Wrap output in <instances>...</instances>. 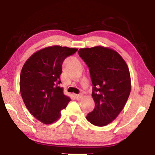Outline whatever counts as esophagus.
<instances>
[{
  "instance_id": "obj_1",
  "label": "esophagus",
  "mask_w": 155,
  "mask_h": 155,
  "mask_svg": "<svg viewBox=\"0 0 155 155\" xmlns=\"http://www.w3.org/2000/svg\"><path fill=\"white\" fill-rule=\"evenodd\" d=\"M82 97H83V95H82V94L75 95V98H76V99H77V100H80V99L82 98Z\"/></svg>"
}]
</instances>
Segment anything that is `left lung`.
<instances>
[{
  "instance_id": "obj_1",
  "label": "left lung",
  "mask_w": 155,
  "mask_h": 155,
  "mask_svg": "<svg viewBox=\"0 0 155 155\" xmlns=\"http://www.w3.org/2000/svg\"><path fill=\"white\" fill-rule=\"evenodd\" d=\"M78 54L90 69L94 110L87 120L97 126L111 123L124 109L131 90L128 65L119 54L98 46L80 48Z\"/></svg>"
}]
</instances>
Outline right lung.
<instances>
[{"label":"right lung","instance_id":"1","mask_svg":"<svg viewBox=\"0 0 155 155\" xmlns=\"http://www.w3.org/2000/svg\"><path fill=\"white\" fill-rule=\"evenodd\" d=\"M77 51L65 46H49L31 55L23 65L20 79L21 96L28 111L44 124L56 121L61 110L71 101L58 85L63 61Z\"/></svg>","mask_w":155,"mask_h":155}]
</instances>
